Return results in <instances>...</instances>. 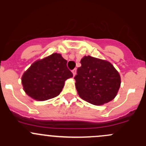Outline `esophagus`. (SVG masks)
Returning <instances> with one entry per match:
<instances>
[{"label": "esophagus", "instance_id": "esophagus-1", "mask_svg": "<svg viewBox=\"0 0 146 146\" xmlns=\"http://www.w3.org/2000/svg\"><path fill=\"white\" fill-rule=\"evenodd\" d=\"M76 71H77V69L76 68H74L73 69V70H72V73H73V76H76Z\"/></svg>", "mask_w": 146, "mask_h": 146}]
</instances>
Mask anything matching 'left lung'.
<instances>
[{
  "label": "left lung",
  "mask_w": 146,
  "mask_h": 146,
  "mask_svg": "<svg viewBox=\"0 0 146 146\" xmlns=\"http://www.w3.org/2000/svg\"><path fill=\"white\" fill-rule=\"evenodd\" d=\"M75 76L79 96L95 105L112 100L121 85L120 75L113 65L105 60L84 56Z\"/></svg>",
  "instance_id": "obj_1"
}]
</instances>
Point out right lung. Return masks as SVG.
<instances>
[{"label": "right lung", "mask_w": 146, "mask_h": 146, "mask_svg": "<svg viewBox=\"0 0 146 146\" xmlns=\"http://www.w3.org/2000/svg\"><path fill=\"white\" fill-rule=\"evenodd\" d=\"M72 77L67 61L60 54L54 53L31 65L22 77V84L32 99L44 101L58 96L65 81Z\"/></svg>", "instance_id": "obj_1"}]
</instances>
